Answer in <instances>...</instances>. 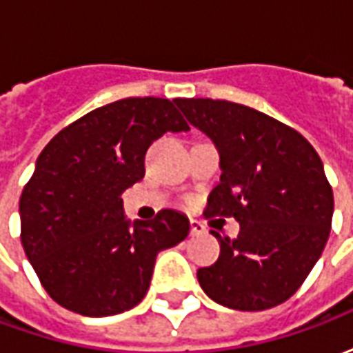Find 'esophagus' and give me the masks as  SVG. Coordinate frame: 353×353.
<instances>
[{"label": "esophagus", "mask_w": 353, "mask_h": 353, "mask_svg": "<svg viewBox=\"0 0 353 353\" xmlns=\"http://www.w3.org/2000/svg\"><path fill=\"white\" fill-rule=\"evenodd\" d=\"M200 234H206L204 225L196 219H191V236H200Z\"/></svg>", "instance_id": "34e87169"}]
</instances>
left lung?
<instances>
[{"label": "left lung", "instance_id": "left-lung-1", "mask_svg": "<svg viewBox=\"0 0 353 353\" xmlns=\"http://www.w3.org/2000/svg\"><path fill=\"white\" fill-rule=\"evenodd\" d=\"M187 121L214 141L221 177L204 214L232 215L236 238H221L199 281L232 310L278 306L303 285L327 244L333 189L316 149L293 128L227 100L177 98Z\"/></svg>", "mask_w": 353, "mask_h": 353}]
</instances>
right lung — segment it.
<instances>
[{
	"label": "right lung",
	"mask_w": 353,
	"mask_h": 353,
	"mask_svg": "<svg viewBox=\"0 0 353 353\" xmlns=\"http://www.w3.org/2000/svg\"><path fill=\"white\" fill-rule=\"evenodd\" d=\"M187 130L176 100L124 98L65 126L37 157L20 196V240L60 306L103 318L145 296L159 252L185 240L191 225L176 210L130 221L121 194L143 179L154 139Z\"/></svg>",
	"instance_id": "add662e5"
}]
</instances>
